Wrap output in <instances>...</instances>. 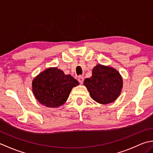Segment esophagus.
<instances>
[{"label":"esophagus","mask_w":153,"mask_h":153,"mask_svg":"<svg viewBox=\"0 0 153 153\" xmlns=\"http://www.w3.org/2000/svg\"><path fill=\"white\" fill-rule=\"evenodd\" d=\"M77 80H78V82H79L81 84H82V83H83V81H84L83 77L82 76H79L78 77V78H77Z\"/></svg>","instance_id":"obj_1"}]
</instances>
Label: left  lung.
Returning a JSON list of instances; mask_svg holds the SVG:
<instances>
[{
	"mask_svg": "<svg viewBox=\"0 0 153 153\" xmlns=\"http://www.w3.org/2000/svg\"><path fill=\"white\" fill-rule=\"evenodd\" d=\"M92 71V76L84 81L92 99L102 105L114 101L121 93L123 85L118 71L100 64L97 65Z\"/></svg>",
	"mask_w": 153,
	"mask_h": 153,
	"instance_id": "left-lung-1",
	"label": "left lung"
}]
</instances>
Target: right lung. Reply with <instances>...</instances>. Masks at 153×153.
Returning <instances> with one entry per match:
<instances>
[{"mask_svg": "<svg viewBox=\"0 0 153 153\" xmlns=\"http://www.w3.org/2000/svg\"><path fill=\"white\" fill-rule=\"evenodd\" d=\"M78 85V82L70 75H65L57 68H51L35 77L32 87L39 102L47 107L55 108L62 105L73 87Z\"/></svg>", "mask_w": 153, "mask_h": 153, "instance_id": "right-lung-1", "label": "right lung"}]
</instances>
